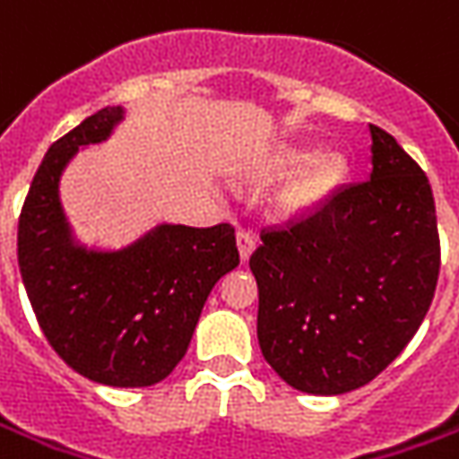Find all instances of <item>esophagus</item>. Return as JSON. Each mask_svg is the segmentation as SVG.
I'll use <instances>...</instances> for the list:
<instances>
[{
  "label": "esophagus",
  "instance_id": "1",
  "mask_svg": "<svg viewBox=\"0 0 459 459\" xmlns=\"http://www.w3.org/2000/svg\"><path fill=\"white\" fill-rule=\"evenodd\" d=\"M236 241H238V254H241V261H248V255L254 254V248H255V236L251 233V230H238Z\"/></svg>",
  "mask_w": 459,
  "mask_h": 459
}]
</instances>
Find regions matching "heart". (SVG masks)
Masks as SVG:
<instances>
[{
	"label": "heart",
	"instance_id": "1",
	"mask_svg": "<svg viewBox=\"0 0 459 459\" xmlns=\"http://www.w3.org/2000/svg\"><path fill=\"white\" fill-rule=\"evenodd\" d=\"M314 155L316 152L308 151V148L286 145V148H279V151L266 155L261 163L248 170V176L254 180H261V183L279 180V178H286L300 170L304 164L314 160ZM344 176H347V160L342 155H321L314 164L283 186L281 193H279V201H276L279 211L283 216H301V213L314 211L316 205L324 204L334 193V188L344 180Z\"/></svg>",
	"mask_w": 459,
	"mask_h": 459
}]
</instances>
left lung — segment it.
<instances>
[{"mask_svg":"<svg viewBox=\"0 0 459 459\" xmlns=\"http://www.w3.org/2000/svg\"><path fill=\"white\" fill-rule=\"evenodd\" d=\"M369 133L372 176L336 188L308 216L261 230L248 261L264 359L308 394L372 382L417 334L437 286L429 180L389 133Z\"/></svg>","mask_w":459,"mask_h":459,"instance_id":"obj_1","label":"left lung"}]
</instances>
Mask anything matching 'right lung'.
<instances>
[{
    "label": "right lung",
    "instance_id": "1",
    "mask_svg": "<svg viewBox=\"0 0 459 459\" xmlns=\"http://www.w3.org/2000/svg\"><path fill=\"white\" fill-rule=\"evenodd\" d=\"M120 120L123 108H102L52 143L22 205L17 258L47 342L74 372L108 386H151L183 359L211 289L241 258L230 223H163L123 251L73 241L59 176Z\"/></svg>",
    "mask_w": 459,
    "mask_h": 459
}]
</instances>
